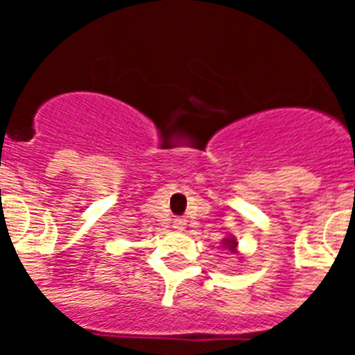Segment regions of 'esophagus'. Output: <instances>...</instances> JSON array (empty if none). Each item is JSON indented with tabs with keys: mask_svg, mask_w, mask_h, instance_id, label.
Masks as SVG:
<instances>
[{
	"mask_svg": "<svg viewBox=\"0 0 355 355\" xmlns=\"http://www.w3.org/2000/svg\"><path fill=\"white\" fill-rule=\"evenodd\" d=\"M184 225H187V220H184V218H174V229H175V231H183Z\"/></svg>",
	"mask_w": 355,
	"mask_h": 355,
	"instance_id": "34e87169",
	"label": "esophagus"
}]
</instances>
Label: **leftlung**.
Returning a JSON list of instances; mask_svg holds the SVG:
<instances>
[{
	"label": "left lung",
	"instance_id": "left-lung-1",
	"mask_svg": "<svg viewBox=\"0 0 355 355\" xmlns=\"http://www.w3.org/2000/svg\"><path fill=\"white\" fill-rule=\"evenodd\" d=\"M222 245H224L225 249H229V250H231V252H236L238 241H236V238L229 236V238H224V240H222Z\"/></svg>",
	"mask_w": 355,
	"mask_h": 355
}]
</instances>
